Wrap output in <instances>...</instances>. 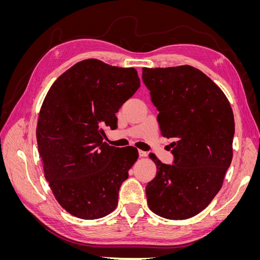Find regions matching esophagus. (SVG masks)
<instances>
[{"label": "esophagus", "mask_w": 260, "mask_h": 260, "mask_svg": "<svg viewBox=\"0 0 260 260\" xmlns=\"http://www.w3.org/2000/svg\"><path fill=\"white\" fill-rule=\"evenodd\" d=\"M139 156H140V157H146V156H147V153L144 152V151H141V149H140V151H139Z\"/></svg>", "instance_id": "obj_1"}]
</instances>
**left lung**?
Returning <instances> with one entry per match:
<instances>
[{
    "mask_svg": "<svg viewBox=\"0 0 260 260\" xmlns=\"http://www.w3.org/2000/svg\"><path fill=\"white\" fill-rule=\"evenodd\" d=\"M142 70L161 136L174 139V165L149 154L157 172L145 188L148 207L166 219L191 218L209 205L231 165L232 108L221 89L192 66Z\"/></svg>",
    "mask_w": 260,
    "mask_h": 260,
    "instance_id": "8db88e82",
    "label": "left lung"
}]
</instances>
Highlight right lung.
Returning <instances> with one entry per match:
<instances>
[{
  "instance_id": "1",
  "label": "right lung",
  "mask_w": 260,
  "mask_h": 260,
  "mask_svg": "<svg viewBox=\"0 0 260 260\" xmlns=\"http://www.w3.org/2000/svg\"><path fill=\"white\" fill-rule=\"evenodd\" d=\"M140 88L135 68L84 59L60 75L43 101L37 142L44 177L59 205L93 220L115 210L118 192L138 159L133 146L103 142L116 113Z\"/></svg>"
}]
</instances>
